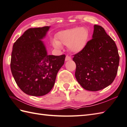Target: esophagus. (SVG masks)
I'll return each mask as SVG.
<instances>
[{
  "instance_id": "34e87169",
  "label": "esophagus",
  "mask_w": 127,
  "mask_h": 127,
  "mask_svg": "<svg viewBox=\"0 0 127 127\" xmlns=\"http://www.w3.org/2000/svg\"><path fill=\"white\" fill-rule=\"evenodd\" d=\"M65 61H70L71 60V57L69 56H66L65 57Z\"/></svg>"
}]
</instances>
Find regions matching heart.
Wrapping results in <instances>:
<instances>
[{"instance_id":"b5f03b06","label":"heart","mask_w":127,"mask_h":127,"mask_svg":"<svg viewBox=\"0 0 127 127\" xmlns=\"http://www.w3.org/2000/svg\"><path fill=\"white\" fill-rule=\"evenodd\" d=\"M89 38V32L85 27L71 28L59 32L56 35L57 39L52 40V44L57 49L61 48L62 45L68 46L69 51L77 53L84 49Z\"/></svg>"}]
</instances>
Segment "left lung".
<instances>
[{
	"mask_svg": "<svg viewBox=\"0 0 127 127\" xmlns=\"http://www.w3.org/2000/svg\"><path fill=\"white\" fill-rule=\"evenodd\" d=\"M75 76L86 90L97 91L113 83L120 62L117 47L101 26L94 25L93 38L83 51L74 56Z\"/></svg>",
	"mask_w": 127,
	"mask_h": 127,
	"instance_id": "8db88e82",
	"label": "left lung"
}]
</instances>
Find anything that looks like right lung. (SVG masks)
<instances>
[{"label": "right lung", "mask_w": 127, "mask_h": 127, "mask_svg": "<svg viewBox=\"0 0 127 127\" xmlns=\"http://www.w3.org/2000/svg\"><path fill=\"white\" fill-rule=\"evenodd\" d=\"M51 26L29 29L12 47L10 68L19 88L27 95L42 96L55 83L65 56L48 55L42 41Z\"/></svg>", "instance_id": "1"}]
</instances>
